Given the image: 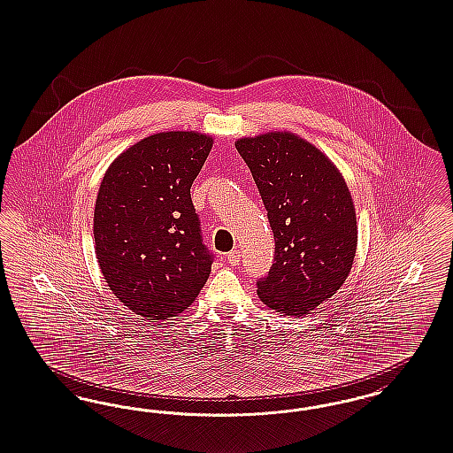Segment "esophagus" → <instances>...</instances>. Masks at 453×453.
Returning <instances> with one entry per match:
<instances>
[{"label": "esophagus", "mask_w": 453, "mask_h": 453, "mask_svg": "<svg viewBox=\"0 0 453 453\" xmlns=\"http://www.w3.org/2000/svg\"><path fill=\"white\" fill-rule=\"evenodd\" d=\"M227 262H229L231 265H239V262H241V252H239V250L229 252V254H227Z\"/></svg>", "instance_id": "esophagus-1"}]
</instances>
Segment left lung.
<instances>
[{
    "mask_svg": "<svg viewBox=\"0 0 453 453\" xmlns=\"http://www.w3.org/2000/svg\"><path fill=\"white\" fill-rule=\"evenodd\" d=\"M267 209L274 264L257 282L267 307L301 317L342 288L357 249L356 207L337 165L288 131L235 141Z\"/></svg>",
    "mask_w": 453,
    "mask_h": 453,
    "instance_id": "obj_1",
    "label": "left lung"
}]
</instances>
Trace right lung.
I'll use <instances>...</instances> for the list:
<instances>
[{"mask_svg": "<svg viewBox=\"0 0 453 453\" xmlns=\"http://www.w3.org/2000/svg\"><path fill=\"white\" fill-rule=\"evenodd\" d=\"M212 142L196 131L144 137L101 180L93 224L99 269L112 294L148 320L184 312L211 274L191 186Z\"/></svg>", "mask_w": 453, "mask_h": 453, "instance_id": "1", "label": "right lung"}]
</instances>
